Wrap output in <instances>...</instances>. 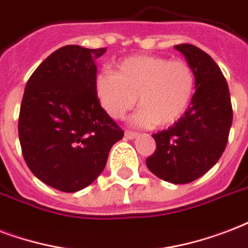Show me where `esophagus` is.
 I'll return each mask as SVG.
<instances>
[{"label":"esophagus","mask_w":248,"mask_h":248,"mask_svg":"<svg viewBox=\"0 0 248 248\" xmlns=\"http://www.w3.org/2000/svg\"><path fill=\"white\" fill-rule=\"evenodd\" d=\"M138 136L137 132H133V130H125V137L129 138V140H133Z\"/></svg>","instance_id":"34e87169"}]
</instances>
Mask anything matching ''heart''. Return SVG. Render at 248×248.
<instances>
[{
    "label": "heart",
    "instance_id": "1",
    "mask_svg": "<svg viewBox=\"0 0 248 248\" xmlns=\"http://www.w3.org/2000/svg\"><path fill=\"white\" fill-rule=\"evenodd\" d=\"M197 85L195 72L184 59L160 55H133L116 64L114 72L102 71L95 78V94L107 114L123 119L138 102L132 118L140 128L170 125L185 114Z\"/></svg>",
    "mask_w": 248,
    "mask_h": 248
}]
</instances>
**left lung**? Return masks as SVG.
I'll return each mask as SVG.
<instances>
[{
  "instance_id": "1",
  "label": "left lung",
  "mask_w": 248,
  "mask_h": 248,
  "mask_svg": "<svg viewBox=\"0 0 248 248\" xmlns=\"http://www.w3.org/2000/svg\"><path fill=\"white\" fill-rule=\"evenodd\" d=\"M174 47L194 68L197 90L185 115L153 134L156 149L146 166L164 181L189 184L208 172L225 150L233 108L226 78L214 59L190 44Z\"/></svg>"
}]
</instances>
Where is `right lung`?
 Returning <instances> with one entry per match:
<instances>
[{
	"label": "right lung",
	"instance_id": "1",
	"mask_svg": "<svg viewBox=\"0 0 248 248\" xmlns=\"http://www.w3.org/2000/svg\"><path fill=\"white\" fill-rule=\"evenodd\" d=\"M105 53V47L63 46L34 70L23 94V158L38 180L64 193L89 186L124 136L95 94L94 61Z\"/></svg>",
	"mask_w": 248,
	"mask_h": 248
}]
</instances>
